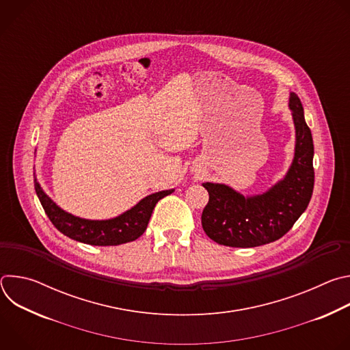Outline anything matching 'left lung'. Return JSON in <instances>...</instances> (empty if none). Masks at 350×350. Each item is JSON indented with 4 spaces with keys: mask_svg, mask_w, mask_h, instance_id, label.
Here are the masks:
<instances>
[{
    "mask_svg": "<svg viewBox=\"0 0 350 350\" xmlns=\"http://www.w3.org/2000/svg\"><path fill=\"white\" fill-rule=\"evenodd\" d=\"M296 142L292 165L269 191L243 196L226 184L204 183L209 202L202 212V227L215 242L232 247H255L280 239L306 211L314 187L312 131L301 99L289 95Z\"/></svg>",
    "mask_w": 350,
    "mask_h": 350,
    "instance_id": "obj_1",
    "label": "left lung"
}]
</instances>
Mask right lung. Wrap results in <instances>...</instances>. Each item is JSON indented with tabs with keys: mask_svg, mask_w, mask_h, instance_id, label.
I'll list each match as a JSON object with an SVG mask.
<instances>
[{
	"mask_svg": "<svg viewBox=\"0 0 350 350\" xmlns=\"http://www.w3.org/2000/svg\"><path fill=\"white\" fill-rule=\"evenodd\" d=\"M36 193L51 223L66 237L96 246H111L135 241L144 234L158 201L174 189L159 191L145 196L130 211L109 220H87L62 211L34 178Z\"/></svg>",
	"mask_w": 350,
	"mask_h": 350,
	"instance_id": "add662e5",
	"label": "right lung"
}]
</instances>
